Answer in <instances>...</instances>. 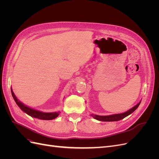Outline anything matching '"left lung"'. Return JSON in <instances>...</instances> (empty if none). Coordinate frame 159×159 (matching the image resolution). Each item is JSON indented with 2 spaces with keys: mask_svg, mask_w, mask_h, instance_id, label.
Segmentation results:
<instances>
[{
  "mask_svg": "<svg viewBox=\"0 0 159 159\" xmlns=\"http://www.w3.org/2000/svg\"><path fill=\"white\" fill-rule=\"evenodd\" d=\"M141 102V101H140L138 104H137L135 106H134L132 107L131 109L128 110L127 111L123 113H119V114H113V115H106V116H101V115H93L91 114V115L92 116L94 119L98 120V121H119V120H121L123 118L126 117L128 115L130 114H131L133 112H134L135 111L137 107H139V105H140Z\"/></svg>",
  "mask_w": 159,
  "mask_h": 159,
  "instance_id": "obj_1",
  "label": "left lung"
}]
</instances>
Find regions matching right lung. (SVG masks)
<instances>
[{
    "mask_svg": "<svg viewBox=\"0 0 159 159\" xmlns=\"http://www.w3.org/2000/svg\"><path fill=\"white\" fill-rule=\"evenodd\" d=\"M11 93H12V95L14 101H15L16 103L18 105V106L20 107L21 109V110L23 111L24 112L26 113V114L30 115V116H31L32 117L40 119H42V120H52V119H54L56 118L60 114V112L44 113V112L32 109L29 107H27L25 105H24L22 102H20V101H19L16 98L15 95H14V93L13 92L12 88H11Z\"/></svg>",
    "mask_w": 159,
    "mask_h": 159,
    "instance_id": "right-lung-1",
    "label": "right lung"
}]
</instances>
